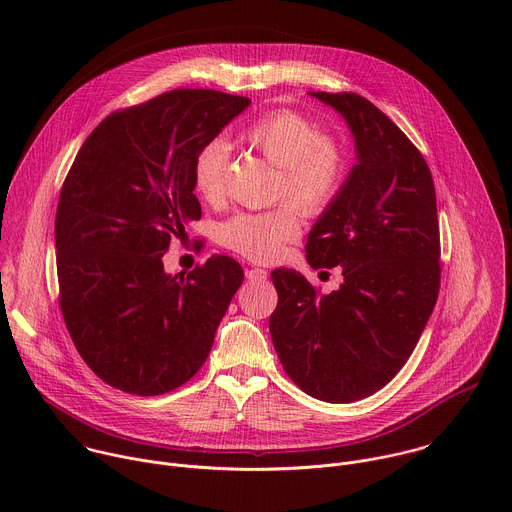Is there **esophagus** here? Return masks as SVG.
<instances>
[{
	"label": "esophagus",
	"mask_w": 512,
	"mask_h": 512,
	"mask_svg": "<svg viewBox=\"0 0 512 512\" xmlns=\"http://www.w3.org/2000/svg\"><path fill=\"white\" fill-rule=\"evenodd\" d=\"M245 275H247L249 281H265L269 273L265 269H261V267H251V269L245 271Z\"/></svg>",
	"instance_id": "34e87169"
}]
</instances>
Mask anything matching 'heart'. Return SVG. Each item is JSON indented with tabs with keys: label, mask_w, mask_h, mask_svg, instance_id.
Listing matches in <instances>:
<instances>
[{
	"label": "heart",
	"mask_w": 512,
	"mask_h": 512,
	"mask_svg": "<svg viewBox=\"0 0 512 512\" xmlns=\"http://www.w3.org/2000/svg\"><path fill=\"white\" fill-rule=\"evenodd\" d=\"M241 139L281 170L277 196L287 202L273 210L239 212L221 227V243L257 263L273 261L287 243L302 235V214H320L336 198L344 180L338 145L298 113L277 111L247 125ZM231 148L225 139H208L192 160V184L204 200L223 196Z\"/></svg>",
	"instance_id": "b5f03b06"
}]
</instances>
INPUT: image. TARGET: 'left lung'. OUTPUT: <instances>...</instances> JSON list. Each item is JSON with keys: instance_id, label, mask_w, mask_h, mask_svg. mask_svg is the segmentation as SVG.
<instances>
[{"instance_id": "1", "label": "left lung", "mask_w": 512, "mask_h": 512, "mask_svg": "<svg viewBox=\"0 0 512 512\" xmlns=\"http://www.w3.org/2000/svg\"><path fill=\"white\" fill-rule=\"evenodd\" d=\"M348 123L356 164L312 227L314 269L342 267L328 296L294 269L271 273L269 332L285 373L304 393L352 403L383 389L411 356L440 294V223L421 152L356 93H310Z\"/></svg>"}]
</instances>
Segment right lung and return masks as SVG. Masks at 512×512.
Wrapping results in <instances>:
<instances>
[{
	"mask_svg": "<svg viewBox=\"0 0 512 512\" xmlns=\"http://www.w3.org/2000/svg\"><path fill=\"white\" fill-rule=\"evenodd\" d=\"M251 101L176 89L105 117L60 190L54 237L60 310L89 369L107 385L154 397L190 381L243 283L214 255L168 275L164 253L198 221L192 160Z\"/></svg>",
	"mask_w": 512,
	"mask_h": 512,
	"instance_id": "right-lung-1",
	"label": "right lung"
}]
</instances>
